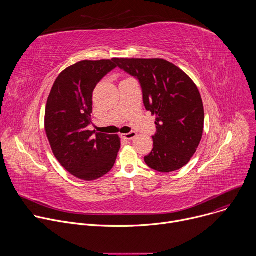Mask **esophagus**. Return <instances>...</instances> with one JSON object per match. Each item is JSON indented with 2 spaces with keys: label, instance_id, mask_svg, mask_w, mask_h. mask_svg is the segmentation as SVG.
<instances>
[{
  "label": "esophagus",
  "instance_id": "34e87169",
  "mask_svg": "<svg viewBox=\"0 0 256 256\" xmlns=\"http://www.w3.org/2000/svg\"><path fill=\"white\" fill-rule=\"evenodd\" d=\"M136 136H138V134H136V132H128V134H122V136L124 138H126V140H132V138H134Z\"/></svg>",
  "mask_w": 256,
  "mask_h": 256
}]
</instances>
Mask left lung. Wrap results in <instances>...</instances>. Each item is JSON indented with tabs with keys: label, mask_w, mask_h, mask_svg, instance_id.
Returning <instances> with one entry per match:
<instances>
[{
	"label": "left lung",
	"mask_w": 256,
	"mask_h": 256,
	"mask_svg": "<svg viewBox=\"0 0 256 256\" xmlns=\"http://www.w3.org/2000/svg\"><path fill=\"white\" fill-rule=\"evenodd\" d=\"M116 64L138 78L146 109L156 116L153 150L144 162L159 172L186 166L200 142L204 112L200 91L188 75L163 58H116Z\"/></svg>",
	"instance_id": "left-lung-1"
}]
</instances>
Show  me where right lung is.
I'll use <instances>...</instances> for the list:
<instances>
[{
	"label": "right lung",
	"instance_id": "1",
	"mask_svg": "<svg viewBox=\"0 0 256 256\" xmlns=\"http://www.w3.org/2000/svg\"><path fill=\"white\" fill-rule=\"evenodd\" d=\"M116 60H86L68 66L48 98L44 130L52 151L68 173L82 180H96L110 171L120 149L118 134L87 128L92 122L93 91L116 68Z\"/></svg>",
	"mask_w": 256,
	"mask_h": 256
}]
</instances>
